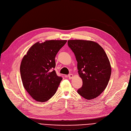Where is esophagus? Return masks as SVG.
<instances>
[{
  "mask_svg": "<svg viewBox=\"0 0 131 131\" xmlns=\"http://www.w3.org/2000/svg\"><path fill=\"white\" fill-rule=\"evenodd\" d=\"M68 78H69L70 79H72L73 78V75L72 74H70L69 75H68Z\"/></svg>",
  "mask_w": 131,
  "mask_h": 131,
  "instance_id": "34e87169",
  "label": "esophagus"
}]
</instances>
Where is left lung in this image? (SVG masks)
<instances>
[{"mask_svg":"<svg viewBox=\"0 0 131 131\" xmlns=\"http://www.w3.org/2000/svg\"><path fill=\"white\" fill-rule=\"evenodd\" d=\"M68 46L75 54L83 82L78 93L87 100L98 97L107 87L112 72L105 51L92 41L71 40L68 41Z\"/></svg>","mask_w":131,"mask_h":131,"instance_id":"obj_1","label":"left lung"}]
</instances>
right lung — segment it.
Masks as SVG:
<instances>
[{
    "instance_id": "right-lung-1",
    "label": "right lung",
    "mask_w": 131,
    "mask_h": 131,
    "mask_svg": "<svg viewBox=\"0 0 131 131\" xmlns=\"http://www.w3.org/2000/svg\"><path fill=\"white\" fill-rule=\"evenodd\" d=\"M67 40H47L34 44L20 66L24 88L35 100L45 102L56 93L63 79L53 70L55 57Z\"/></svg>"
}]
</instances>
